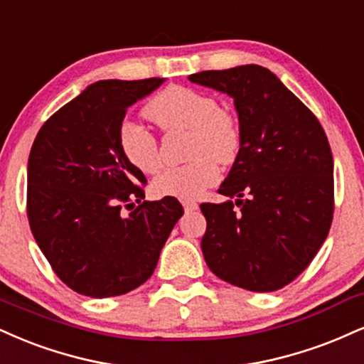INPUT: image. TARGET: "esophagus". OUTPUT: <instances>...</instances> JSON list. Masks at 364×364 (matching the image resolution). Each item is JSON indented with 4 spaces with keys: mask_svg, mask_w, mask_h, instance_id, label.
Listing matches in <instances>:
<instances>
[{
    "mask_svg": "<svg viewBox=\"0 0 364 364\" xmlns=\"http://www.w3.org/2000/svg\"><path fill=\"white\" fill-rule=\"evenodd\" d=\"M183 207H185V212H195V210H198V203L196 201H183Z\"/></svg>",
    "mask_w": 364,
    "mask_h": 364,
    "instance_id": "esophagus-1",
    "label": "esophagus"
}]
</instances>
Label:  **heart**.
<instances>
[{"mask_svg": "<svg viewBox=\"0 0 364 364\" xmlns=\"http://www.w3.org/2000/svg\"><path fill=\"white\" fill-rule=\"evenodd\" d=\"M146 115L159 129L188 130L190 163L166 168L152 181L157 196L193 200L220 178L217 161L229 164L237 156L242 132L234 113L218 107L217 100L186 86H169L146 107ZM118 146L134 168L151 174L159 168V147L154 135L135 122L125 120L118 129Z\"/></svg>", "mask_w": 364, "mask_h": 364, "instance_id": "obj_1", "label": "heart"}]
</instances>
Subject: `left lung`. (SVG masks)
Segmentation results:
<instances>
[{"label": "left lung", "mask_w": 364, "mask_h": 364, "mask_svg": "<svg viewBox=\"0 0 364 364\" xmlns=\"http://www.w3.org/2000/svg\"><path fill=\"white\" fill-rule=\"evenodd\" d=\"M234 98L239 154L218 193L201 203L207 232L201 251L224 282L249 291H274L312 262L334 213V161L317 117L256 64L188 76Z\"/></svg>", "instance_id": "left-lung-1"}]
</instances>
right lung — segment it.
Returning <instances> with one entry per match:
<instances>
[{"label": "right lung", "mask_w": 364, "mask_h": 364, "mask_svg": "<svg viewBox=\"0 0 364 364\" xmlns=\"http://www.w3.org/2000/svg\"><path fill=\"white\" fill-rule=\"evenodd\" d=\"M163 82H95L57 110L33 140L27 171L30 229L54 273L81 295L107 299L146 283L185 213L169 196L142 201L147 179L118 146L127 108Z\"/></svg>", "instance_id": "obj_1"}]
</instances>
